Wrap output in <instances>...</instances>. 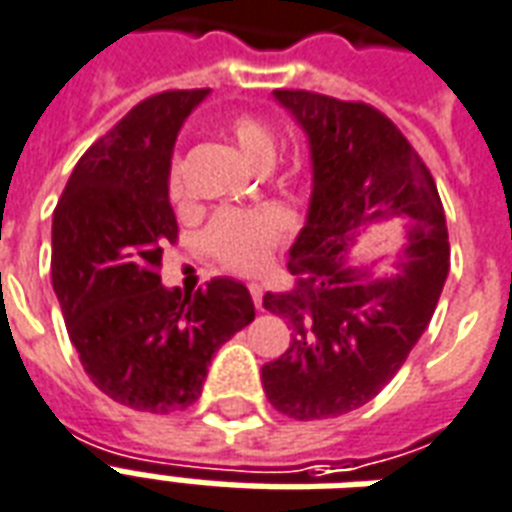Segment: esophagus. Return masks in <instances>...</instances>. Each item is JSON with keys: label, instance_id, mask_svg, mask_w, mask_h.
Instances as JSON below:
<instances>
[{"label": "esophagus", "instance_id": "1", "mask_svg": "<svg viewBox=\"0 0 512 512\" xmlns=\"http://www.w3.org/2000/svg\"><path fill=\"white\" fill-rule=\"evenodd\" d=\"M249 295H252L257 308H263V287L260 284H249Z\"/></svg>", "mask_w": 512, "mask_h": 512}]
</instances>
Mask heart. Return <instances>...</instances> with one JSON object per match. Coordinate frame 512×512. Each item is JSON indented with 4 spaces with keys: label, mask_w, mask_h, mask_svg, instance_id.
<instances>
[{
    "label": "heart",
    "mask_w": 512,
    "mask_h": 512,
    "mask_svg": "<svg viewBox=\"0 0 512 512\" xmlns=\"http://www.w3.org/2000/svg\"><path fill=\"white\" fill-rule=\"evenodd\" d=\"M225 131L249 163L268 166L273 161L276 136L265 120L249 115V112H239L225 123ZM169 198L171 201L185 198L179 161L171 163L169 169ZM287 230H290V217L279 206L222 209L220 214H214V220L204 230V244L222 265H228L230 271L255 273L268 263L273 247L284 239Z\"/></svg>",
    "instance_id": "obj_1"
}]
</instances>
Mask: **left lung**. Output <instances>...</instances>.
<instances>
[{
	"label": "left lung",
	"instance_id": "8db88e82",
	"mask_svg": "<svg viewBox=\"0 0 512 512\" xmlns=\"http://www.w3.org/2000/svg\"><path fill=\"white\" fill-rule=\"evenodd\" d=\"M273 99L306 134L314 185L287 260L295 290L263 298L292 327L290 349L260 373L279 413L333 419L370 403L427 330L451 263L446 214L419 152L376 107L311 91ZM392 216L409 222L396 271L351 264L364 228Z\"/></svg>",
	"mask_w": 512,
	"mask_h": 512
}]
</instances>
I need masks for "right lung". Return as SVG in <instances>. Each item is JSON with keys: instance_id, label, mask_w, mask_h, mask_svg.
Wrapping results in <instances>:
<instances>
[{"instance_id": "add662e5", "label": "right lung", "mask_w": 512, "mask_h": 512, "mask_svg": "<svg viewBox=\"0 0 512 512\" xmlns=\"http://www.w3.org/2000/svg\"><path fill=\"white\" fill-rule=\"evenodd\" d=\"M206 93L139 101L77 161L53 212L50 273L69 338L93 384L134 411L193 405L214 351L255 319L236 279L182 295L158 276L163 247L177 241L174 142Z\"/></svg>"}]
</instances>
